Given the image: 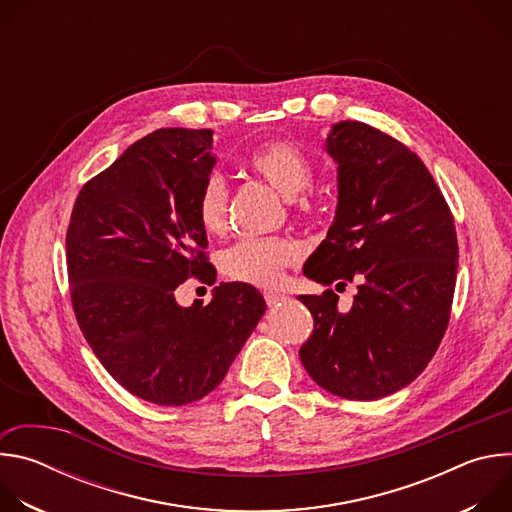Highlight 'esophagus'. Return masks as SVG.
<instances>
[{"instance_id":"34e87169","label":"esophagus","mask_w":512,"mask_h":512,"mask_svg":"<svg viewBox=\"0 0 512 512\" xmlns=\"http://www.w3.org/2000/svg\"><path fill=\"white\" fill-rule=\"evenodd\" d=\"M263 298H265V302H267V306H277L279 302H283L287 296H283V294H279V291H265L263 294Z\"/></svg>"}]
</instances>
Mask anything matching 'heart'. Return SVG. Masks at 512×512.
<instances>
[{"label":"heart","mask_w":512,"mask_h":512,"mask_svg":"<svg viewBox=\"0 0 512 512\" xmlns=\"http://www.w3.org/2000/svg\"><path fill=\"white\" fill-rule=\"evenodd\" d=\"M247 166L283 196H296L312 184V166L291 141L277 139L255 150ZM196 221L208 235H223L229 216V184L221 174H208L196 196ZM300 247L289 237L241 239L218 255V269L231 281L257 287L277 285L283 271L296 265Z\"/></svg>","instance_id":"b5f03b06"}]
</instances>
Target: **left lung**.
<instances>
[{
    "mask_svg": "<svg viewBox=\"0 0 512 512\" xmlns=\"http://www.w3.org/2000/svg\"><path fill=\"white\" fill-rule=\"evenodd\" d=\"M326 152L338 164V208L304 271L336 287L356 279L358 294L348 314L332 289L300 296L314 318L300 360L332 395L373 401L407 387L446 334L454 214L417 154L367 123H336Z\"/></svg>",
    "mask_w": 512,
    "mask_h": 512,
    "instance_id": "8db88e82",
    "label": "left lung"
}]
</instances>
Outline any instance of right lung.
<instances>
[{
  "mask_svg": "<svg viewBox=\"0 0 512 512\" xmlns=\"http://www.w3.org/2000/svg\"><path fill=\"white\" fill-rule=\"evenodd\" d=\"M212 129L141 137L79 192L66 229L72 310L107 373L131 395L178 407L221 385L265 314L249 283L182 308L186 279L214 283L196 196L214 166Z\"/></svg>",
  "mask_w": 512,
  "mask_h": 512,
  "instance_id": "obj_1",
  "label": "right lung"
}]
</instances>
